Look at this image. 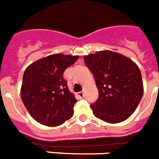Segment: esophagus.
Instances as JSON below:
<instances>
[{
  "instance_id": "obj_1",
  "label": "esophagus",
  "mask_w": 159,
  "mask_h": 159,
  "mask_svg": "<svg viewBox=\"0 0 159 159\" xmlns=\"http://www.w3.org/2000/svg\"><path fill=\"white\" fill-rule=\"evenodd\" d=\"M78 96L80 98H83L84 97V93H83V92H80V93H78Z\"/></svg>"
}]
</instances>
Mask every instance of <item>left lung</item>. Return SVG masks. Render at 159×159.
<instances>
[{
    "label": "left lung",
    "mask_w": 159,
    "mask_h": 159,
    "mask_svg": "<svg viewBox=\"0 0 159 159\" xmlns=\"http://www.w3.org/2000/svg\"><path fill=\"white\" fill-rule=\"evenodd\" d=\"M84 59L99 93L98 100L90 106L94 116L110 124L128 119L144 92L138 66L128 57L112 51H100Z\"/></svg>",
    "instance_id": "8db88e82"
}]
</instances>
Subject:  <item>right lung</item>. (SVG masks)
Segmentation results:
<instances>
[{
  "label": "right lung",
  "mask_w": 159,
  "mask_h": 159,
  "mask_svg": "<svg viewBox=\"0 0 159 159\" xmlns=\"http://www.w3.org/2000/svg\"><path fill=\"white\" fill-rule=\"evenodd\" d=\"M78 58L56 53L35 61L25 70L21 98L35 121L55 127L73 116L77 100L69 91L63 73Z\"/></svg>",
  "instance_id": "obj_1"
}]
</instances>
